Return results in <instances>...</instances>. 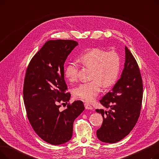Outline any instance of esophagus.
Instances as JSON below:
<instances>
[{
	"label": "esophagus",
	"instance_id": "34e87169",
	"mask_svg": "<svg viewBox=\"0 0 159 159\" xmlns=\"http://www.w3.org/2000/svg\"><path fill=\"white\" fill-rule=\"evenodd\" d=\"M84 106L86 110H93V107L90 104H88V103H85L84 104Z\"/></svg>",
	"mask_w": 159,
	"mask_h": 159
}]
</instances>
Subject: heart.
<instances>
[{"label":"heart","instance_id":"1","mask_svg":"<svg viewBox=\"0 0 159 159\" xmlns=\"http://www.w3.org/2000/svg\"><path fill=\"white\" fill-rule=\"evenodd\" d=\"M79 61L91 69L90 79L92 80L82 83L74 89L73 93L77 98L88 102H92L101 91L102 86L110 88L117 81L121 66L120 57L117 52L93 48L81 55ZM78 71L76 62H69L65 68V77L70 82L76 80Z\"/></svg>","mask_w":159,"mask_h":159}]
</instances>
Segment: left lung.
I'll return each mask as SVG.
<instances>
[{"label": "left lung", "instance_id": "1", "mask_svg": "<svg viewBox=\"0 0 159 159\" xmlns=\"http://www.w3.org/2000/svg\"><path fill=\"white\" fill-rule=\"evenodd\" d=\"M143 95V85L138 64L125 46V62L120 78L111 90L100 101L109 111L96 110L103 117L97 131L98 139L106 143H115L126 137L139 117Z\"/></svg>", "mask_w": 159, "mask_h": 159}]
</instances>
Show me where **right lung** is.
<instances>
[{
  "label": "right lung",
  "instance_id": "obj_1",
  "mask_svg": "<svg viewBox=\"0 0 159 159\" xmlns=\"http://www.w3.org/2000/svg\"><path fill=\"white\" fill-rule=\"evenodd\" d=\"M78 44L72 40L47 41L32 58L26 72L23 98L28 120L37 134L53 145L71 139L74 120L84 110L80 101L59 110V104L68 103L71 97L65 93L64 64Z\"/></svg>",
  "mask_w": 159,
  "mask_h": 159
}]
</instances>
